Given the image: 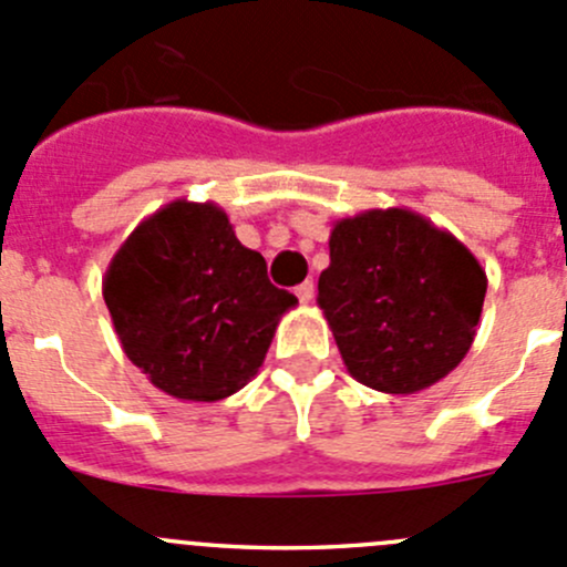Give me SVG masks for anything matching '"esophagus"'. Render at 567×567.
I'll return each instance as SVG.
<instances>
[{
  "mask_svg": "<svg viewBox=\"0 0 567 567\" xmlns=\"http://www.w3.org/2000/svg\"><path fill=\"white\" fill-rule=\"evenodd\" d=\"M296 296H299L301 305H310L312 296H316V285H312V282H301L299 288H296Z\"/></svg>",
  "mask_w": 567,
  "mask_h": 567,
  "instance_id": "34e87169",
  "label": "esophagus"
}]
</instances>
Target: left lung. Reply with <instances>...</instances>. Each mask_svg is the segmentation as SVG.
Instances as JSON below:
<instances>
[{
	"label": "left lung",
	"mask_w": 567,
	"mask_h": 567,
	"mask_svg": "<svg viewBox=\"0 0 567 567\" xmlns=\"http://www.w3.org/2000/svg\"><path fill=\"white\" fill-rule=\"evenodd\" d=\"M485 293L487 274L468 246L406 207L334 221L318 277L346 371L393 395L432 388L463 362Z\"/></svg>",
	"instance_id": "8db88e82"
}]
</instances>
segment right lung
I'll return each mask as SVG.
<instances>
[{"instance_id": "add662e5", "label": "right lung", "mask_w": 567, "mask_h": 567, "mask_svg": "<svg viewBox=\"0 0 567 567\" xmlns=\"http://www.w3.org/2000/svg\"><path fill=\"white\" fill-rule=\"evenodd\" d=\"M121 349L163 393L221 401L260 371L293 293L268 282L216 202H168L137 224L102 279Z\"/></svg>"}]
</instances>
